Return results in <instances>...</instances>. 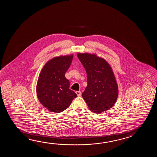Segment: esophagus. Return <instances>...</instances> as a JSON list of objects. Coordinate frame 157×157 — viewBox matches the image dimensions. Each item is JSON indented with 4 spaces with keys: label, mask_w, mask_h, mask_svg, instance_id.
I'll return each instance as SVG.
<instances>
[{
    "label": "esophagus",
    "mask_w": 157,
    "mask_h": 157,
    "mask_svg": "<svg viewBox=\"0 0 157 157\" xmlns=\"http://www.w3.org/2000/svg\"><path fill=\"white\" fill-rule=\"evenodd\" d=\"M76 93L77 94L78 97H81V92L80 91H76Z\"/></svg>",
    "instance_id": "1"
}]
</instances>
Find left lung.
I'll list each match as a JSON object with an SVG mask.
<instances>
[{"instance_id":"left-lung-1","label":"left lung","mask_w":157,"mask_h":157,"mask_svg":"<svg viewBox=\"0 0 157 157\" xmlns=\"http://www.w3.org/2000/svg\"><path fill=\"white\" fill-rule=\"evenodd\" d=\"M77 56L86 71L87 86L82 94L83 99L95 113L109 109L116 103L118 94L110 66L95 54L78 53Z\"/></svg>"}]
</instances>
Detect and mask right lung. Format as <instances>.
Here are the masks:
<instances>
[{
	"label": "right lung",
	"instance_id": "1",
	"mask_svg": "<svg viewBox=\"0 0 157 157\" xmlns=\"http://www.w3.org/2000/svg\"><path fill=\"white\" fill-rule=\"evenodd\" d=\"M72 59V55L54 58L41 71L37 95L41 104L50 112L60 113L66 110L77 97L70 89V81L65 77Z\"/></svg>",
	"mask_w": 157,
	"mask_h": 157
}]
</instances>
